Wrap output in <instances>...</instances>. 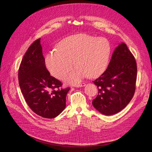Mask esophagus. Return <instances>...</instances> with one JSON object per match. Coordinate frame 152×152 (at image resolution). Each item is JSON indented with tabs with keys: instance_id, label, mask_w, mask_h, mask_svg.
<instances>
[{
	"instance_id": "obj_1",
	"label": "esophagus",
	"mask_w": 152,
	"mask_h": 152,
	"mask_svg": "<svg viewBox=\"0 0 152 152\" xmlns=\"http://www.w3.org/2000/svg\"><path fill=\"white\" fill-rule=\"evenodd\" d=\"M85 86H86V83H80V84H78V85H77V86H75V87H84Z\"/></svg>"
}]
</instances>
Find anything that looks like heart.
I'll return each mask as SVG.
<instances>
[{
  "instance_id": "1",
  "label": "heart",
  "mask_w": 152,
  "mask_h": 152,
  "mask_svg": "<svg viewBox=\"0 0 152 152\" xmlns=\"http://www.w3.org/2000/svg\"><path fill=\"white\" fill-rule=\"evenodd\" d=\"M111 54L110 42L86 34L73 35L64 39L57 50L48 52L45 57L47 70L58 79H62L72 67H76L65 77L67 83L75 85L83 78H95L104 73Z\"/></svg>"
}]
</instances>
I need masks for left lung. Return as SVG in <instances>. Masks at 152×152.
Masks as SVG:
<instances>
[{"instance_id":"left-lung-1","label":"left lung","mask_w":152,"mask_h":152,"mask_svg":"<svg viewBox=\"0 0 152 152\" xmlns=\"http://www.w3.org/2000/svg\"><path fill=\"white\" fill-rule=\"evenodd\" d=\"M137 72L135 57L122 42L115 48L107 70L93 82L99 90L92 102L96 110L105 115L122 110L134 95Z\"/></svg>"}]
</instances>
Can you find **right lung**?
Here are the masks:
<instances>
[{
  "label": "right lung",
  "mask_w": 152,
  "mask_h": 152,
  "mask_svg": "<svg viewBox=\"0 0 152 152\" xmlns=\"http://www.w3.org/2000/svg\"><path fill=\"white\" fill-rule=\"evenodd\" d=\"M19 83L28 107L37 115L53 118L64 110L70 88L62 89V83L45 67L40 39L30 45L19 69Z\"/></svg>",
  "instance_id": "add662e5"
}]
</instances>
